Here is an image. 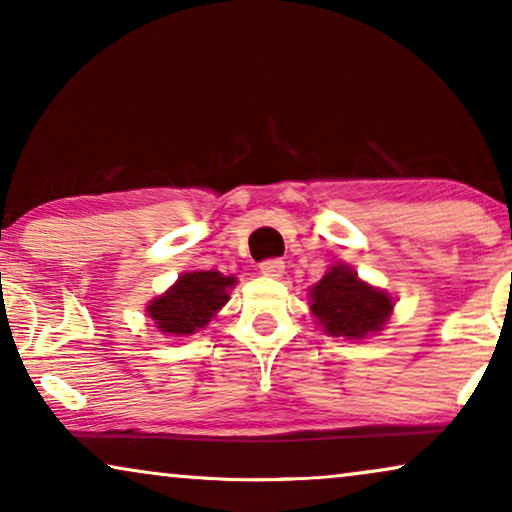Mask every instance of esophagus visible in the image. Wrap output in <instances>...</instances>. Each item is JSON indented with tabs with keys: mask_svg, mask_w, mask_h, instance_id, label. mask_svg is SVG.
I'll list each match as a JSON object with an SVG mask.
<instances>
[{
	"mask_svg": "<svg viewBox=\"0 0 512 512\" xmlns=\"http://www.w3.org/2000/svg\"><path fill=\"white\" fill-rule=\"evenodd\" d=\"M258 270H261V275H265V277H282L284 261L282 258H268V261H263L261 265H258Z\"/></svg>",
	"mask_w": 512,
	"mask_h": 512,
	"instance_id": "34e87169",
	"label": "esophagus"
}]
</instances>
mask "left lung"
<instances>
[{"label":"left lung","mask_w":512,"mask_h":512,"mask_svg":"<svg viewBox=\"0 0 512 512\" xmlns=\"http://www.w3.org/2000/svg\"><path fill=\"white\" fill-rule=\"evenodd\" d=\"M391 307L387 293L361 282L347 265H335L312 286V314L328 335L363 338L382 331Z\"/></svg>","instance_id":"obj_1"}]
</instances>
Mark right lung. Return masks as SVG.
<instances>
[{
	"mask_svg": "<svg viewBox=\"0 0 512 512\" xmlns=\"http://www.w3.org/2000/svg\"><path fill=\"white\" fill-rule=\"evenodd\" d=\"M235 277L221 272H186L165 296L149 305V317L167 335H191L205 328L221 305L228 303V289Z\"/></svg>",
	"mask_w": 512,
	"mask_h": 512,
	"instance_id": "1",
	"label": "right lung"
}]
</instances>
